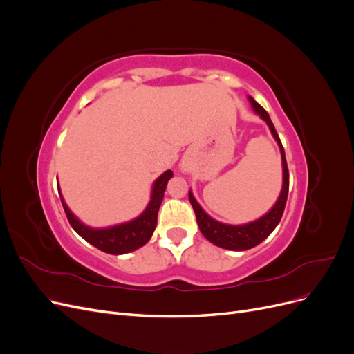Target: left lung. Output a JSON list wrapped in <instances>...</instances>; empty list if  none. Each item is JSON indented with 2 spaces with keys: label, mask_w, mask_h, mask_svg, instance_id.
<instances>
[{
  "label": "left lung",
  "mask_w": 354,
  "mask_h": 354,
  "mask_svg": "<svg viewBox=\"0 0 354 354\" xmlns=\"http://www.w3.org/2000/svg\"><path fill=\"white\" fill-rule=\"evenodd\" d=\"M250 102L252 104L254 111L263 118V120L267 122V125L270 127V131L276 138L277 145L281 147L282 167H283V187H282L279 199H277V202L274 203V207L260 220L243 224V226H230V224H223L211 218L208 214L199 207V203L196 202L194 195H192V192H189V201L192 203V207H194L201 233L211 243L220 246V248H226L232 251H245V250L254 248V246L261 243L267 236H269L282 218V214L288 199V190H289V171H288L285 151L281 143V138L274 130V125L270 120L269 113L264 111L263 106H260L252 97H250Z\"/></svg>",
  "instance_id": "obj_1"
}]
</instances>
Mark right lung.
<instances>
[{"mask_svg": "<svg viewBox=\"0 0 354 354\" xmlns=\"http://www.w3.org/2000/svg\"><path fill=\"white\" fill-rule=\"evenodd\" d=\"M173 177V171L168 169L160 176L153 185L152 190V199L149 202L147 208L143 211L140 217H137L133 221H128L124 224H118V226L108 227V229H90L73 216L66 207V203L62 199L63 209H65L66 217L71 223L72 229L77 232L80 236L85 241L94 245L103 252L108 254H125L131 252L137 248L143 246L149 239L152 238L153 230L156 227L158 221V211L160 207V202L164 199V192L167 187L168 180Z\"/></svg>", "mask_w": 354, "mask_h": 354, "instance_id": "right-lung-1", "label": "right lung"}]
</instances>
